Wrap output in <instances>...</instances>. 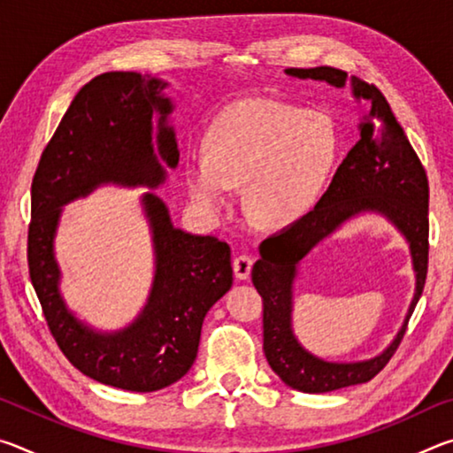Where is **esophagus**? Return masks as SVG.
Segmentation results:
<instances>
[{
    "label": "esophagus",
    "mask_w": 453,
    "mask_h": 453,
    "mask_svg": "<svg viewBox=\"0 0 453 453\" xmlns=\"http://www.w3.org/2000/svg\"><path fill=\"white\" fill-rule=\"evenodd\" d=\"M232 265H234V273L237 280H248L251 273V265H254V259H251L250 256H237Z\"/></svg>",
    "instance_id": "esophagus-1"
}]
</instances>
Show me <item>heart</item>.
<instances>
[{"label":"heart","mask_w":453,"mask_h":453,"mask_svg":"<svg viewBox=\"0 0 453 453\" xmlns=\"http://www.w3.org/2000/svg\"><path fill=\"white\" fill-rule=\"evenodd\" d=\"M340 132L319 110L243 97L226 105L186 162V188L199 210L219 216L243 186V210L265 229L296 226L316 208L340 162Z\"/></svg>","instance_id":"heart-1"}]
</instances>
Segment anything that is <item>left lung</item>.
Segmentation results:
<instances>
[{
	"label": "left lung",
	"mask_w": 453,
	"mask_h": 453,
	"mask_svg": "<svg viewBox=\"0 0 453 453\" xmlns=\"http://www.w3.org/2000/svg\"><path fill=\"white\" fill-rule=\"evenodd\" d=\"M296 80L346 88L370 110L359 121V142L337 167L332 183L308 216L259 245L251 281L264 300V351L286 386L303 394H326L370 381L394 356L421 297L427 273V175L378 88L335 67H288ZM380 215L394 225L411 248L417 289L403 327L378 357L359 363H329L305 350L293 334V283L303 257L359 215Z\"/></svg>",
	"instance_id": "8db88e82"
}]
</instances>
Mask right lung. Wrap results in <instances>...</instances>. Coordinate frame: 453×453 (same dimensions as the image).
<instances>
[{
	"instance_id": "obj_1",
	"label": "right lung",
	"mask_w": 453,
	"mask_h": 453,
	"mask_svg": "<svg viewBox=\"0 0 453 453\" xmlns=\"http://www.w3.org/2000/svg\"><path fill=\"white\" fill-rule=\"evenodd\" d=\"M165 88L170 83L156 75L110 72L78 91L35 170L27 235L29 278L65 357L91 380L143 394L189 372L205 313L234 283L229 245L175 227L165 202L151 191L180 164L170 121L175 104ZM102 185L149 189L141 203L154 248L149 300L132 325L113 333L69 310L55 257L60 208Z\"/></svg>"
}]
</instances>
